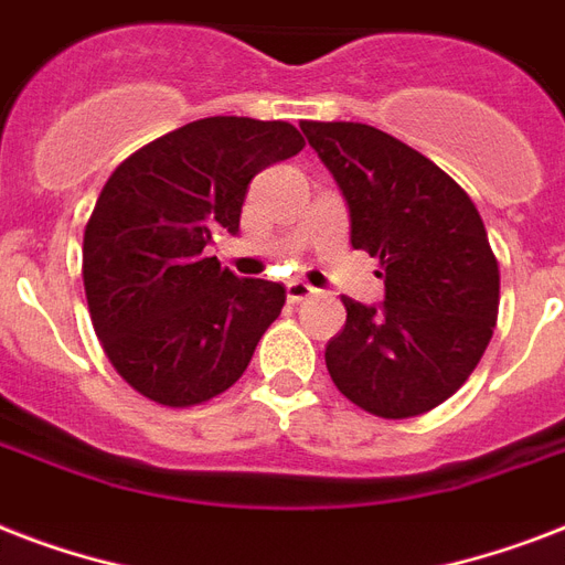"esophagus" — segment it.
Instances as JSON below:
<instances>
[{
    "label": "esophagus",
    "mask_w": 565,
    "mask_h": 565,
    "mask_svg": "<svg viewBox=\"0 0 565 565\" xmlns=\"http://www.w3.org/2000/svg\"><path fill=\"white\" fill-rule=\"evenodd\" d=\"M313 287L308 281H287V299L290 301H305L313 296Z\"/></svg>",
    "instance_id": "obj_1"
}]
</instances>
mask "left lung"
<instances>
[{
    "mask_svg": "<svg viewBox=\"0 0 565 565\" xmlns=\"http://www.w3.org/2000/svg\"><path fill=\"white\" fill-rule=\"evenodd\" d=\"M301 131L334 175L352 246L381 260L384 301L345 299L326 345L337 390L381 419H411L460 390L499 319V260L478 207L425 154L363 122Z\"/></svg>",
    "mask_w": 565,
    "mask_h": 565,
    "instance_id": "1",
    "label": "left lung"
}]
</instances>
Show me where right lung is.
I'll return each instance as SVG.
<instances>
[{
    "label": "right lung",
    "instance_id": "obj_1",
    "mask_svg": "<svg viewBox=\"0 0 565 565\" xmlns=\"http://www.w3.org/2000/svg\"><path fill=\"white\" fill-rule=\"evenodd\" d=\"M305 149L281 119L207 117L110 172L84 228L87 308L114 370L163 407H193L246 372L287 292L204 257L239 231L248 181Z\"/></svg>",
    "mask_w": 565,
    "mask_h": 565
}]
</instances>
